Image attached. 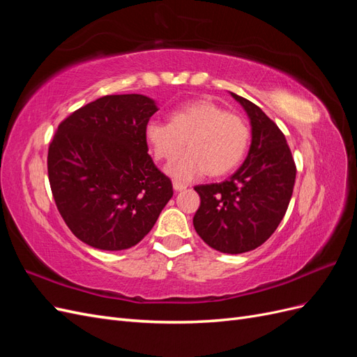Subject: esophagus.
I'll return each instance as SVG.
<instances>
[{"instance_id": "1", "label": "esophagus", "mask_w": 357, "mask_h": 357, "mask_svg": "<svg viewBox=\"0 0 357 357\" xmlns=\"http://www.w3.org/2000/svg\"><path fill=\"white\" fill-rule=\"evenodd\" d=\"M172 188H174L176 192H180V190H185L188 186L183 185V183H178V181H174L172 183Z\"/></svg>"}]
</instances>
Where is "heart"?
Here are the masks:
<instances>
[{"mask_svg": "<svg viewBox=\"0 0 357 357\" xmlns=\"http://www.w3.org/2000/svg\"><path fill=\"white\" fill-rule=\"evenodd\" d=\"M147 143L158 159L174 160L186 147L189 152L168 167V174L190 181L205 172L223 176L240 165L250 129L238 114L226 113L210 100H197L174 110L169 123L149 121L144 128Z\"/></svg>", "mask_w": 357, "mask_h": 357, "instance_id": "b5f03b06", "label": "heart"}]
</instances>
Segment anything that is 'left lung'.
<instances>
[{"instance_id":"left-lung-1","label":"left lung","mask_w":357,"mask_h":357,"mask_svg":"<svg viewBox=\"0 0 357 357\" xmlns=\"http://www.w3.org/2000/svg\"><path fill=\"white\" fill-rule=\"evenodd\" d=\"M229 93L250 121V149L229 178L195 186L201 205L193 226L214 250L240 255L264 244L283 220L296 167L283 132L271 119L256 104Z\"/></svg>"}]
</instances>
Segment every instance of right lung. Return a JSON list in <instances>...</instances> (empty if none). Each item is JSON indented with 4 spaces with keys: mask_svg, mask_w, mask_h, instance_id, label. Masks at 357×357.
Segmentation results:
<instances>
[{
    "mask_svg": "<svg viewBox=\"0 0 357 357\" xmlns=\"http://www.w3.org/2000/svg\"><path fill=\"white\" fill-rule=\"evenodd\" d=\"M156 112L146 95H107L58 126L47 155L50 188L84 244L109 252L138 244L171 199V180L147 153L144 128Z\"/></svg>",
    "mask_w": 357,
    "mask_h": 357,
    "instance_id": "right-lung-1",
    "label": "right lung"
}]
</instances>
